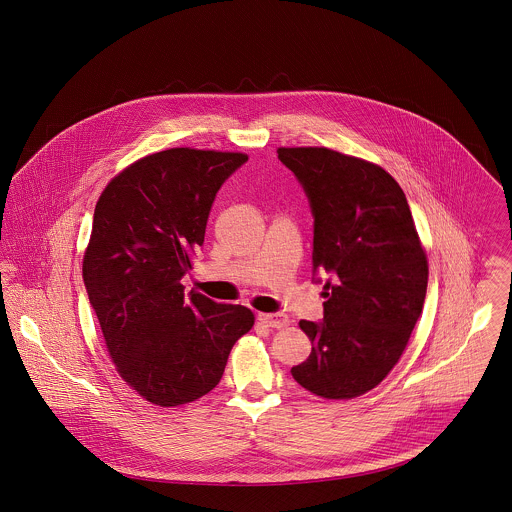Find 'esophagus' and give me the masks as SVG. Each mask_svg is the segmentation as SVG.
<instances>
[{
  "mask_svg": "<svg viewBox=\"0 0 512 512\" xmlns=\"http://www.w3.org/2000/svg\"><path fill=\"white\" fill-rule=\"evenodd\" d=\"M259 320L263 324L270 326V328H284L290 322V318H288V315H284V313H261Z\"/></svg>",
  "mask_w": 512,
  "mask_h": 512,
  "instance_id": "esophagus-1",
  "label": "esophagus"
}]
</instances>
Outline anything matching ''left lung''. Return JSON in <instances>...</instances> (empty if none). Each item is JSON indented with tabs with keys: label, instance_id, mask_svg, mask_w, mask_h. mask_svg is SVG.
<instances>
[{
	"label": "left lung",
	"instance_id": "8db88e82",
	"mask_svg": "<svg viewBox=\"0 0 512 512\" xmlns=\"http://www.w3.org/2000/svg\"><path fill=\"white\" fill-rule=\"evenodd\" d=\"M313 213V278L324 318L301 320L313 351L292 376L326 399L376 388L422 313L428 261L407 197L388 172L326 147H280Z\"/></svg>",
	"mask_w": 512,
	"mask_h": 512
}]
</instances>
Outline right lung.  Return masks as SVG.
Listing matches in <instances>:
<instances>
[{
  "instance_id": "1",
  "label": "right lung",
  "mask_w": 512,
  "mask_h": 512,
  "mask_svg": "<svg viewBox=\"0 0 512 512\" xmlns=\"http://www.w3.org/2000/svg\"><path fill=\"white\" fill-rule=\"evenodd\" d=\"M244 153L172 147L136 161L99 197L82 278L122 380L176 407L213 390L255 322L242 305L184 293L220 186Z\"/></svg>"
}]
</instances>
